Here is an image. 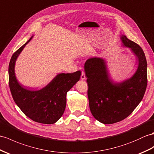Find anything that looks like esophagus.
Returning <instances> with one entry per match:
<instances>
[{"label": "esophagus", "instance_id": "obj_1", "mask_svg": "<svg viewBox=\"0 0 154 154\" xmlns=\"http://www.w3.org/2000/svg\"><path fill=\"white\" fill-rule=\"evenodd\" d=\"M80 78H81V80H85V72H83V71H82V72Z\"/></svg>", "mask_w": 154, "mask_h": 154}]
</instances>
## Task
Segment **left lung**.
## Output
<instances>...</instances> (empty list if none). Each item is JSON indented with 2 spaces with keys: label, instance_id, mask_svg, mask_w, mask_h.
Masks as SVG:
<instances>
[{
  "label": "left lung",
  "instance_id": "obj_1",
  "mask_svg": "<svg viewBox=\"0 0 154 154\" xmlns=\"http://www.w3.org/2000/svg\"><path fill=\"white\" fill-rule=\"evenodd\" d=\"M123 46L130 48L138 60L136 72L122 82L112 80L105 60L88 59L84 70L88 84L89 108L97 120L112 124L124 119L140 103L147 87V61L142 49L126 36L120 37Z\"/></svg>",
  "mask_w": 154,
  "mask_h": 154
}]
</instances>
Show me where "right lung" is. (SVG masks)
I'll return each instance as SVG.
<instances>
[{
	"label": "right lung",
	"instance_id": "right-lung-1",
	"mask_svg": "<svg viewBox=\"0 0 154 154\" xmlns=\"http://www.w3.org/2000/svg\"><path fill=\"white\" fill-rule=\"evenodd\" d=\"M32 37L19 48L10 59L8 68L10 91L15 103L25 116L36 122L53 124L64 113L66 93L79 81L81 72L59 74L39 90L28 89L22 86L16 77L15 65L19 55Z\"/></svg>",
	"mask_w": 154,
	"mask_h": 154
}]
</instances>
